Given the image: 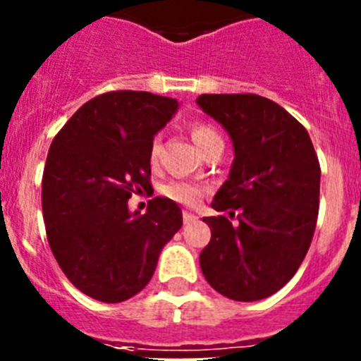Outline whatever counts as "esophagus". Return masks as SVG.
<instances>
[{
	"mask_svg": "<svg viewBox=\"0 0 361 361\" xmlns=\"http://www.w3.org/2000/svg\"><path fill=\"white\" fill-rule=\"evenodd\" d=\"M183 220H184V224H191V222H195L197 216L193 215V213H190V212H184L183 213Z\"/></svg>",
	"mask_w": 361,
	"mask_h": 361,
	"instance_id": "obj_1",
	"label": "esophagus"
}]
</instances>
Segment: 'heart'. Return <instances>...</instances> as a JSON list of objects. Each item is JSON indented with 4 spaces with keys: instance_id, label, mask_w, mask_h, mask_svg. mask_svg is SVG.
Segmentation results:
<instances>
[{
    "instance_id": "obj_1",
    "label": "heart",
    "mask_w": 361,
    "mask_h": 361,
    "mask_svg": "<svg viewBox=\"0 0 361 361\" xmlns=\"http://www.w3.org/2000/svg\"><path fill=\"white\" fill-rule=\"evenodd\" d=\"M191 137H193V141L195 145L199 146L200 152H208L212 146L219 145L222 142V137L220 133L216 132L213 126L209 124H195L193 128H191ZM159 155H161V137H153L152 145H149V152L148 157L152 164L159 161ZM161 193L166 197V199L173 200L177 204H183V206H197V204L202 200L204 197V190L200 186L193 183H186V180H171V183L164 184L161 188Z\"/></svg>"
}]
</instances>
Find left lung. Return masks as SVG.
<instances>
[{"mask_svg": "<svg viewBox=\"0 0 361 361\" xmlns=\"http://www.w3.org/2000/svg\"><path fill=\"white\" fill-rule=\"evenodd\" d=\"M197 103L228 130L235 148L229 178L212 202L229 219H202L212 240L200 269L220 295L257 302L282 289L307 255L320 208V162L307 130L271 99L202 94Z\"/></svg>", "mask_w": 361, "mask_h": 361, "instance_id": "1", "label": "left lung"}]
</instances>
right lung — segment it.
Wrapping results in <instances>:
<instances>
[{
  "label": "right lung",
  "mask_w": 361,
  "mask_h": 361,
  "mask_svg": "<svg viewBox=\"0 0 361 361\" xmlns=\"http://www.w3.org/2000/svg\"><path fill=\"white\" fill-rule=\"evenodd\" d=\"M177 99L106 92L82 104L50 145L43 171V219L66 279L90 298L117 304L146 288L162 247L183 226L164 197L145 215L132 193L152 190L149 145L177 111Z\"/></svg>",
  "instance_id": "add662e5"
}]
</instances>
